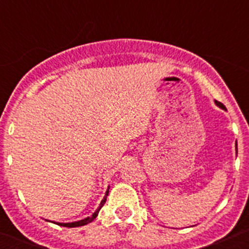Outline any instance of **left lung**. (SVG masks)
I'll return each mask as SVG.
<instances>
[{"label":"left lung","mask_w":249,"mask_h":249,"mask_svg":"<svg viewBox=\"0 0 249 249\" xmlns=\"http://www.w3.org/2000/svg\"><path fill=\"white\" fill-rule=\"evenodd\" d=\"M215 105L218 106V107H221L222 109H226V107H224V105H223V103L218 102V101H215ZM236 149H237V142H236Z\"/></svg>","instance_id":"8db88e82"}]
</instances>
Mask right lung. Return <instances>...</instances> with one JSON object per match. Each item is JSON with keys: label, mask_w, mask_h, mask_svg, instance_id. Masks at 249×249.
Masks as SVG:
<instances>
[{"label": "right lung", "mask_w": 249, "mask_h": 249, "mask_svg": "<svg viewBox=\"0 0 249 249\" xmlns=\"http://www.w3.org/2000/svg\"><path fill=\"white\" fill-rule=\"evenodd\" d=\"M108 190H109V187H108V188H107V191H106V196H105V197H103V199H102V201H101V203H100V207H98L97 210H96V212H94L93 214L91 215V217H87V218H85V219H81V221L72 222V223H57V224H58V226H63V227L73 228V227H80V226H85V224H87V223H91V222L93 221V219L96 218V217H97L98 212H100V210H101V208H102V206H103V204L106 203V199H107V196H108V192H109Z\"/></svg>", "instance_id": "1"}]
</instances>
